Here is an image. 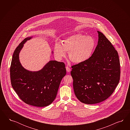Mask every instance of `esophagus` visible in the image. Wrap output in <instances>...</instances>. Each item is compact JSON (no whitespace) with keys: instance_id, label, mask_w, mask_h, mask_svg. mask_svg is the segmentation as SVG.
Masks as SVG:
<instances>
[{"instance_id":"34e87169","label":"esophagus","mask_w":130,"mask_h":130,"mask_svg":"<svg viewBox=\"0 0 130 130\" xmlns=\"http://www.w3.org/2000/svg\"><path fill=\"white\" fill-rule=\"evenodd\" d=\"M66 71H67V72H70V71H71V69L69 66H67L66 67Z\"/></svg>"}]
</instances>
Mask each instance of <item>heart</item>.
<instances>
[{
    "label": "heart",
    "instance_id": "b5f03b06",
    "mask_svg": "<svg viewBox=\"0 0 130 130\" xmlns=\"http://www.w3.org/2000/svg\"><path fill=\"white\" fill-rule=\"evenodd\" d=\"M96 45L93 37L78 33L70 36L63 40L62 44L56 43L53 51L57 59H62L66 56L67 52L72 62L83 63L91 57Z\"/></svg>",
    "mask_w": 130,
    "mask_h": 130
}]
</instances>
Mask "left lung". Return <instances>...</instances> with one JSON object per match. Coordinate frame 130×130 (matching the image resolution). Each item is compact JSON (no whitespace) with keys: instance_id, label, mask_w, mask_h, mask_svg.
<instances>
[{"instance_id":"1","label":"left lung","mask_w":130,"mask_h":130,"mask_svg":"<svg viewBox=\"0 0 130 130\" xmlns=\"http://www.w3.org/2000/svg\"><path fill=\"white\" fill-rule=\"evenodd\" d=\"M97 32L98 44L92 55L86 61L71 67L75 95L80 102L87 104L108 98L120 79L118 52L106 37Z\"/></svg>"}]
</instances>
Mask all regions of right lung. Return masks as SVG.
I'll list each match as a JSON object with an SVG mask.
<instances>
[{
	"mask_svg": "<svg viewBox=\"0 0 130 130\" xmlns=\"http://www.w3.org/2000/svg\"><path fill=\"white\" fill-rule=\"evenodd\" d=\"M32 38H25L14 52L10 69L11 85L25 103L34 106H47L56 97L60 83L66 74L65 65L51 60L40 71L25 69L20 62L19 54L24 44Z\"/></svg>",
	"mask_w": 130,
	"mask_h": 130,
	"instance_id": "1",
	"label": "right lung"
}]
</instances>
